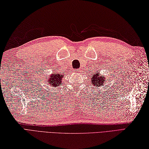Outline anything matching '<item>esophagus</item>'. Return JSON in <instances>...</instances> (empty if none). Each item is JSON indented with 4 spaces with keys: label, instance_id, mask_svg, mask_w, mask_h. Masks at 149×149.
I'll return each mask as SVG.
<instances>
[{
    "label": "esophagus",
    "instance_id": "esophagus-1",
    "mask_svg": "<svg viewBox=\"0 0 149 149\" xmlns=\"http://www.w3.org/2000/svg\"><path fill=\"white\" fill-rule=\"evenodd\" d=\"M73 71V72H74V73H77V74H78V73H80V71H79V70H78V69H76V70H74L73 71Z\"/></svg>",
    "mask_w": 149,
    "mask_h": 149
}]
</instances>
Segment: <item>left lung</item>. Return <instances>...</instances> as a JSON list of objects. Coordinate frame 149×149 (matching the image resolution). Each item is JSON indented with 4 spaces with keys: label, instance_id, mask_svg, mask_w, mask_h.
<instances>
[{
    "label": "left lung",
    "instance_id": "obj_1",
    "mask_svg": "<svg viewBox=\"0 0 149 149\" xmlns=\"http://www.w3.org/2000/svg\"><path fill=\"white\" fill-rule=\"evenodd\" d=\"M91 81H92V84L98 88L99 87L102 86L103 84L105 82V78L104 77H100L99 74V72H97L96 73H94Z\"/></svg>",
    "mask_w": 149,
    "mask_h": 149
}]
</instances>
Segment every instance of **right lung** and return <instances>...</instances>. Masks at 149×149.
<instances>
[{"mask_svg":"<svg viewBox=\"0 0 149 149\" xmlns=\"http://www.w3.org/2000/svg\"><path fill=\"white\" fill-rule=\"evenodd\" d=\"M64 75L56 72L54 74H52L50 76L49 78H47L46 81H48V84H49L50 86H54L56 88L57 86H60L61 84V80H62Z\"/></svg>","mask_w":149,"mask_h":149,"instance_id":"add662e5","label":"right lung"}]
</instances>
